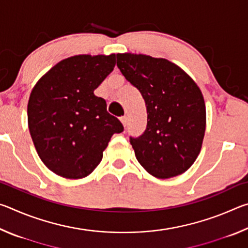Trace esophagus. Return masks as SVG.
<instances>
[{"instance_id": "1", "label": "esophagus", "mask_w": 248, "mask_h": 248, "mask_svg": "<svg viewBox=\"0 0 248 248\" xmlns=\"http://www.w3.org/2000/svg\"><path fill=\"white\" fill-rule=\"evenodd\" d=\"M120 121H121V124H123V125H124V128L127 127V124H128V118H127V117H121Z\"/></svg>"}]
</instances>
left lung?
Listing matches in <instances>:
<instances>
[{"label": "left lung", "instance_id": "obj_1", "mask_svg": "<svg viewBox=\"0 0 248 248\" xmlns=\"http://www.w3.org/2000/svg\"><path fill=\"white\" fill-rule=\"evenodd\" d=\"M117 65L145 102L148 125L141 137L130 140L138 162L156 178L185 173L198 157L205 132L199 86L164 58L117 53Z\"/></svg>", "mask_w": 248, "mask_h": 248}]
</instances>
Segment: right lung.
I'll return each mask as SVG.
<instances>
[{
  "instance_id": "right-lung-1",
  "label": "right lung",
  "mask_w": 248,
  "mask_h": 248,
  "mask_svg": "<svg viewBox=\"0 0 248 248\" xmlns=\"http://www.w3.org/2000/svg\"><path fill=\"white\" fill-rule=\"evenodd\" d=\"M116 65V54H78L63 59L32 87L27 105L28 128L37 153L61 177L89 176L103 158L112 134L124 131L95 96Z\"/></svg>"
}]
</instances>
